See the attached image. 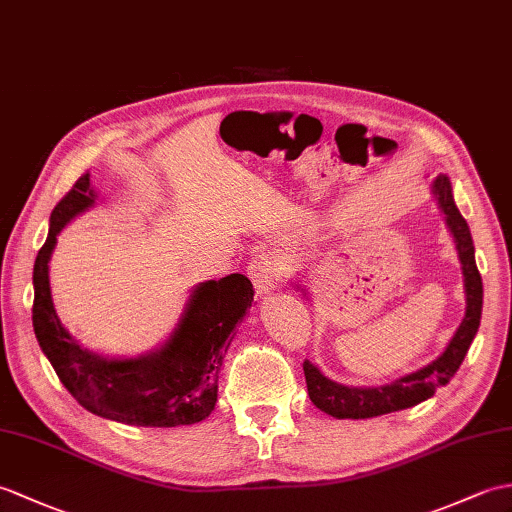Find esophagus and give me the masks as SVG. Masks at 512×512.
<instances>
[{"label": "esophagus", "mask_w": 512, "mask_h": 512, "mask_svg": "<svg viewBox=\"0 0 512 512\" xmlns=\"http://www.w3.org/2000/svg\"><path fill=\"white\" fill-rule=\"evenodd\" d=\"M246 272H248V277H251L257 294L266 296L277 288V283L285 275V268L281 266V261L277 257L255 255L251 259V264H248Z\"/></svg>", "instance_id": "esophagus-1"}]
</instances>
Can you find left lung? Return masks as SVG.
I'll return each mask as SVG.
<instances>
[{"label": "left lung", "instance_id": "left-lung-1", "mask_svg": "<svg viewBox=\"0 0 512 512\" xmlns=\"http://www.w3.org/2000/svg\"><path fill=\"white\" fill-rule=\"evenodd\" d=\"M434 194L441 205L447 227L454 233L458 257L462 264V275H465V292H467V312L462 318L460 327L456 329L454 338L449 340L447 349L438 358L423 366L421 371L410 373L395 382L375 386V388H355L331 382L318 368L305 360V382L307 395H310L316 408L331 414L336 419H371L379 414L397 412L417 406V403L430 399L438 386H445L451 377L456 375L462 360L471 347V342L478 334L480 316H482V277L475 266L473 240L467 227V220L460 216V211L451 196V183L447 176H438L434 181Z\"/></svg>", "mask_w": 512, "mask_h": 512}]
</instances>
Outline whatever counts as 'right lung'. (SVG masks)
<instances>
[{"mask_svg": "<svg viewBox=\"0 0 512 512\" xmlns=\"http://www.w3.org/2000/svg\"><path fill=\"white\" fill-rule=\"evenodd\" d=\"M95 202L89 174L58 200L50 233L34 261L32 325L47 360L82 408L126 425L176 427L207 419L218 401V373L233 329L253 305V283L244 275L196 285L174 334L161 349L139 358H100L69 336L50 292V257L56 235Z\"/></svg>", "mask_w": 512, "mask_h": 512, "instance_id": "1", "label": "right lung"}]
</instances>
